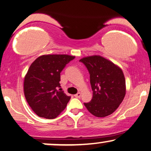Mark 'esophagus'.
I'll return each mask as SVG.
<instances>
[{"label":"esophagus","mask_w":151,"mask_h":151,"mask_svg":"<svg viewBox=\"0 0 151 151\" xmlns=\"http://www.w3.org/2000/svg\"><path fill=\"white\" fill-rule=\"evenodd\" d=\"M74 97H75V98H80V97H81V93H77V94L74 95Z\"/></svg>","instance_id":"1"}]
</instances>
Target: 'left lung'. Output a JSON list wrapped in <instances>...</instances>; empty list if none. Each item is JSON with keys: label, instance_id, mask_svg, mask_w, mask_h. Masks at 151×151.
Returning a JSON list of instances; mask_svg holds the SVG:
<instances>
[{"label": "left lung", "instance_id": "obj_1", "mask_svg": "<svg viewBox=\"0 0 151 151\" xmlns=\"http://www.w3.org/2000/svg\"><path fill=\"white\" fill-rule=\"evenodd\" d=\"M79 61L89 72L93 91L92 100L84 103L86 107L97 117L114 113L125 95V79L122 70L100 56L86 57Z\"/></svg>", "mask_w": 151, "mask_h": 151}]
</instances>
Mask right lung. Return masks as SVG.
Instances as JSON below:
<instances>
[{
	"label": "right lung",
	"instance_id": "obj_1",
	"mask_svg": "<svg viewBox=\"0 0 151 151\" xmlns=\"http://www.w3.org/2000/svg\"><path fill=\"white\" fill-rule=\"evenodd\" d=\"M74 56L44 55L36 59L24 78V95L40 117L53 119L65 109L71 97L60 88V72Z\"/></svg>",
	"mask_w": 151,
	"mask_h": 151
}]
</instances>
